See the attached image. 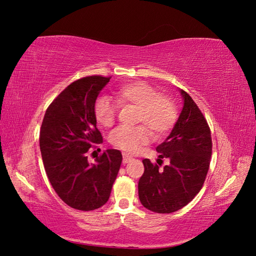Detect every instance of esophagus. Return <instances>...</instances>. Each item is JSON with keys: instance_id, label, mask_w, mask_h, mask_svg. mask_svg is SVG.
<instances>
[{"instance_id": "obj_1", "label": "esophagus", "mask_w": 256, "mask_h": 256, "mask_svg": "<svg viewBox=\"0 0 256 256\" xmlns=\"http://www.w3.org/2000/svg\"><path fill=\"white\" fill-rule=\"evenodd\" d=\"M132 159L134 158L131 157L130 154H128L126 152H122V164H128V162H130Z\"/></svg>"}]
</instances>
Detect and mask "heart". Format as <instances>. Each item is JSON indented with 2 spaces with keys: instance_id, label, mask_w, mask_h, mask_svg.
<instances>
[{
  "instance_id": "obj_1",
  "label": "heart",
  "mask_w": 256,
  "mask_h": 256,
  "mask_svg": "<svg viewBox=\"0 0 256 256\" xmlns=\"http://www.w3.org/2000/svg\"><path fill=\"white\" fill-rule=\"evenodd\" d=\"M114 95L122 106L134 104L138 106L136 122H144L157 136L166 134L172 128L176 120V108L168 97L158 94L152 85L144 81L125 83ZM94 114L97 122L104 127H111L118 114V104L108 96H100L94 104ZM141 124L136 127H120L110 134L109 141L127 152H134L148 142L150 131Z\"/></svg>"
}]
</instances>
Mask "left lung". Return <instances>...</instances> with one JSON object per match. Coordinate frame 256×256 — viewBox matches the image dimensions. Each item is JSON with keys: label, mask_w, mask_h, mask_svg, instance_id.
<instances>
[{"label": "left lung", "mask_w": 256, "mask_h": 256, "mask_svg": "<svg viewBox=\"0 0 256 256\" xmlns=\"http://www.w3.org/2000/svg\"><path fill=\"white\" fill-rule=\"evenodd\" d=\"M182 109L171 134L157 146L159 159L170 164L160 168L144 159L138 180L141 204L158 214H171L190 203L202 189L212 158L210 129L193 99L182 90ZM158 162V161H157Z\"/></svg>", "instance_id": "8db88e82"}]
</instances>
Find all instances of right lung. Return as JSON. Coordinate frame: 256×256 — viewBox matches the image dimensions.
<instances>
[{
    "instance_id": "add662e5",
    "label": "right lung",
    "mask_w": 256,
    "mask_h": 256,
    "mask_svg": "<svg viewBox=\"0 0 256 256\" xmlns=\"http://www.w3.org/2000/svg\"><path fill=\"white\" fill-rule=\"evenodd\" d=\"M109 81L90 76L72 82L53 100L42 124L40 147L49 182L63 202L79 210L108 202L122 164L118 150H104L94 164L86 157L94 144L102 143L94 104Z\"/></svg>"
}]
</instances>
